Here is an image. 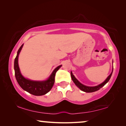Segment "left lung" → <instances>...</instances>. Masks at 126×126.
<instances>
[{"instance_id": "left-lung-1", "label": "left lung", "mask_w": 126, "mask_h": 126, "mask_svg": "<svg viewBox=\"0 0 126 126\" xmlns=\"http://www.w3.org/2000/svg\"><path fill=\"white\" fill-rule=\"evenodd\" d=\"M112 72H113V71L112 72V73L110 74V75L106 79L104 80L103 83H102L101 84H100L99 85H98V86H94V87H88V86H84L83 84H82L81 83H80L77 79L74 76L73 73H72V72H71V76L72 80L73 81V82L75 83V84L80 89V90H82V91L85 92H87V93H91V92H95L98 90H99L100 88H101L102 87H103L104 85H105L110 80L112 74Z\"/></svg>"}]
</instances>
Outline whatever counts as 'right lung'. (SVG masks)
Listing matches in <instances>:
<instances>
[{
  "mask_svg": "<svg viewBox=\"0 0 126 126\" xmlns=\"http://www.w3.org/2000/svg\"><path fill=\"white\" fill-rule=\"evenodd\" d=\"M23 44L20 47L17 52V55L14 60V71L15 76L18 84L23 89L28 92L34 95H43L46 94L48 92L50 91L54 83L55 76L56 72L62 67V65L57 67L53 71L49 77L48 79L44 81H34L25 78L20 72V69L18 65V57L20 52Z\"/></svg>",
  "mask_w": 126,
  "mask_h": 126,
  "instance_id": "add662e5",
  "label": "right lung"
}]
</instances>
